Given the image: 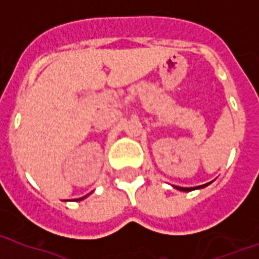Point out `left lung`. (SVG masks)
<instances>
[{"label": "left lung", "mask_w": 259, "mask_h": 259, "mask_svg": "<svg viewBox=\"0 0 259 259\" xmlns=\"http://www.w3.org/2000/svg\"><path fill=\"white\" fill-rule=\"evenodd\" d=\"M208 185H209V184H204V185L196 186V188H181V186H174V188L178 190H182V192H190V190H193V189H201V188H205V186Z\"/></svg>", "instance_id": "8db88e82"}]
</instances>
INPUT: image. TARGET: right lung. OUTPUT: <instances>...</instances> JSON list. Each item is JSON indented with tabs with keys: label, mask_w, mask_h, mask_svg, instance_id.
Listing matches in <instances>:
<instances>
[{
	"label": "right lung",
	"mask_w": 259,
	"mask_h": 259,
	"mask_svg": "<svg viewBox=\"0 0 259 259\" xmlns=\"http://www.w3.org/2000/svg\"><path fill=\"white\" fill-rule=\"evenodd\" d=\"M85 197H86V196H85ZM85 197H82V198H79V200H83V198H85Z\"/></svg>",
	"instance_id": "right-lung-1"
}]
</instances>
